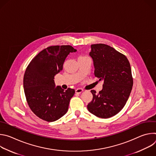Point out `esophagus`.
<instances>
[{"instance_id":"obj_1","label":"esophagus","mask_w":156,"mask_h":156,"mask_svg":"<svg viewBox=\"0 0 156 156\" xmlns=\"http://www.w3.org/2000/svg\"><path fill=\"white\" fill-rule=\"evenodd\" d=\"M83 91V90L82 88H78V89H76V90H75V92H76V93H77V94H80V93H81Z\"/></svg>"}]
</instances>
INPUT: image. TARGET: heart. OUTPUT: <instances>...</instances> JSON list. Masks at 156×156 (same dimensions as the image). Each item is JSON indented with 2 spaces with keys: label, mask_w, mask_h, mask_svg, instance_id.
<instances>
[{
  "label": "heart",
  "mask_w": 156,
  "mask_h": 156,
  "mask_svg": "<svg viewBox=\"0 0 156 156\" xmlns=\"http://www.w3.org/2000/svg\"><path fill=\"white\" fill-rule=\"evenodd\" d=\"M86 57V56H80V57Z\"/></svg>",
  "instance_id": "b5f03b06"
}]
</instances>
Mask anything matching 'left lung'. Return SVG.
Returning a JSON list of instances; mask_svg holds the SVG:
<instances>
[{
  "label": "left lung",
  "instance_id": "8db88e82",
  "mask_svg": "<svg viewBox=\"0 0 156 156\" xmlns=\"http://www.w3.org/2000/svg\"><path fill=\"white\" fill-rule=\"evenodd\" d=\"M91 48L94 75L104 84L99 93L91 91L93 99L87 108L98 117L107 119L117 114L128 99L133 84L131 66L125 55L106 44Z\"/></svg>",
  "mask_w": 156,
  "mask_h": 156
}]
</instances>
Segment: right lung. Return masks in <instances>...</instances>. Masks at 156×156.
<instances>
[{"mask_svg": "<svg viewBox=\"0 0 156 156\" xmlns=\"http://www.w3.org/2000/svg\"><path fill=\"white\" fill-rule=\"evenodd\" d=\"M76 51L69 45L50 46L41 51L27 66L24 91L30 108L39 118L51 122L67 112L75 90L64 91L59 86L55 87L54 79L62 70L66 57Z\"/></svg>", "mask_w": 156, "mask_h": 156, "instance_id": "right-lung-1", "label": "right lung"}]
</instances>
